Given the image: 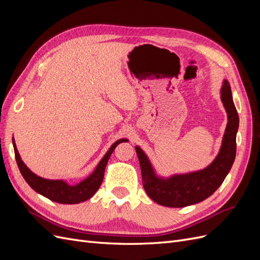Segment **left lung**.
I'll list each match as a JSON object with an SVG mask.
<instances>
[{
    "label": "left lung",
    "instance_id": "left-lung-1",
    "mask_svg": "<svg viewBox=\"0 0 260 260\" xmlns=\"http://www.w3.org/2000/svg\"><path fill=\"white\" fill-rule=\"evenodd\" d=\"M221 100L229 122L220 153L206 169L185 176H175L168 180L158 179L146 155L142 149L136 147L144 190L157 204L167 207H185L200 203L214 194L229 174L237 155L239 114L233 103L230 84L226 80L221 88Z\"/></svg>",
    "mask_w": 260,
    "mask_h": 260
}]
</instances>
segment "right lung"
Wrapping results in <instances>:
<instances>
[{
  "instance_id": "right-lung-1",
  "label": "right lung",
  "mask_w": 260,
  "mask_h": 260,
  "mask_svg": "<svg viewBox=\"0 0 260 260\" xmlns=\"http://www.w3.org/2000/svg\"><path fill=\"white\" fill-rule=\"evenodd\" d=\"M127 140H119L115 142L112 147L109 148V151L106 153V155L103 157V159L100 161L95 171L93 174L83 180L82 182L77 185H68L64 181L60 180H46L42 179L40 177L36 176L34 172H31L25 164L20 159V156L18 154V151L16 148L13 138V145H14V152H15V158H16L17 166L19 168V171L23 179L26 180V182L34 188L36 192L45 196L46 199H49L53 202L60 203V204H78L89 200L90 198L96 193V191L100 188L102 182L104 179V171L106 164L111 157L115 147L121 143L125 142Z\"/></svg>"
}]
</instances>
